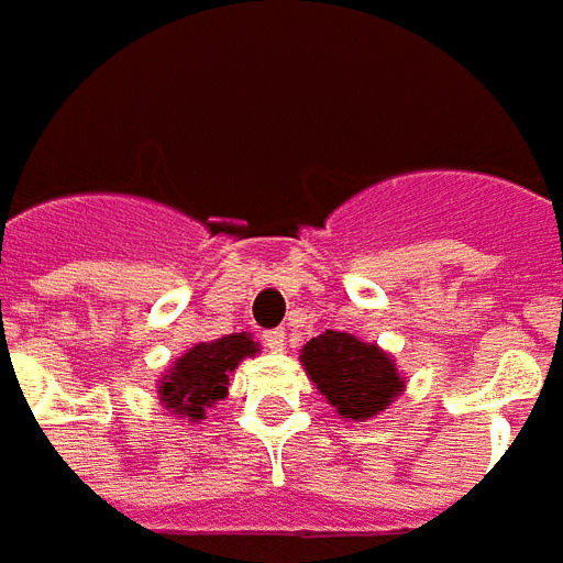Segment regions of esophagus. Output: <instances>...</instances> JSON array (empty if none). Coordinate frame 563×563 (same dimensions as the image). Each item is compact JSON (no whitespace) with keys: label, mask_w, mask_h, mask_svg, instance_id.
<instances>
[{"label":"esophagus","mask_w":563,"mask_h":563,"mask_svg":"<svg viewBox=\"0 0 563 563\" xmlns=\"http://www.w3.org/2000/svg\"><path fill=\"white\" fill-rule=\"evenodd\" d=\"M264 344L269 351H285V330H266L264 332Z\"/></svg>","instance_id":"esophagus-1"}]
</instances>
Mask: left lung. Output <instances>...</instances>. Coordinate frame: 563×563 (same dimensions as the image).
Masks as SVG:
<instances>
[{
	"label": "left lung",
	"instance_id": "1",
	"mask_svg": "<svg viewBox=\"0 0 563 563\" xmlns=\"http://www.w3.org/2000/svg\"><path fill=\"white\" fill-rule=\"evenodd\" d=\"M299 363L344 420L363 422L375 417L405 389V377L393 356L377 344L360 342L351 332L327 330L311 339Z\"/></svg>",
	"mask_w": 563,
	"mask_h": 563
}]
</instances>
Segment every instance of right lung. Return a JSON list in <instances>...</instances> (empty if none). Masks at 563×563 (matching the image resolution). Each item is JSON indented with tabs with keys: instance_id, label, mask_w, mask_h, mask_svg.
I'll use <instances>...</instances> for the list:
<instances>
[{
	"instance_id": "add662e5",
	"label": "right lung",
	"mask_w": 563,
	"mask_h": 563,
	"mask_svg": "<svg viewBox=\"0 0 563 563\" xmlns=\"http://www.w3.org/2000/svg\"><path fill=\"white\" fill-rule=\"evenodd\" d=\"M257 351L261 347L252 342L249 332H233L216 342L195 344L158 380V399L176 417H188V422L203 420L207 408L228 396L233 368Z\"/></svg>"
}]
</instances>
